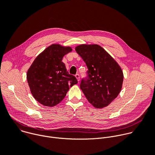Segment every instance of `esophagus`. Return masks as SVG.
<instances>
[{"instance_id": "1", "label": "esophagus", "mask_w": 155, "mask_h": 155, "mask_svg": "<svg viewBox=\"0 0 155 155\" xmlns=\"http://www.w3.org/2000/svg\"><path fill=\"white\" fill-rule=\"evenodd\" d=\"M75 76L76 78L77 79V80H78V81H79V80H80V75H79V74H76Z\"/></svg>"}]
</instances>
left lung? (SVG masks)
I'll return each instance as SVG.
<instances>
[{"label":"left lung","instance_id":"left-lung-1","mask_svg":"<svg viewBox=\"0 0 155 155\" xmlns=\"http://www.w3.org/2000/svg\"><path fill=\"white\" fill-rule=\"evenodd\" d=\"M87 68L80 88L95 108L111 103L121 91L123 73L115 60L98 45H81L75 48Z\"/></svg>","mask_w":155,"mask_h":155}]
</instances>
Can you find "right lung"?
<instances>
[{
    "label": "right lung",
    "mask_w": 155,
    "mask_h": 155,
    "mask_svg": "<svg viewBox=\"0 0 155 155\" xmlns=\"http://www.w3.org/2000/svg\"><path fill=\"white\" fill-rule=\"evenodd\" d=\"M72 50L71 47L53 44L35 58L28 71L31 92L41 104L56 105L65 97L69 86L77 84L75 77L67 72L62 62L64 56Z\"/></svg>",
    "instance_id": "1"
}]
</instances>
